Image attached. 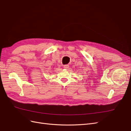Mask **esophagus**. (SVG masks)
Returning a JSON list of instances; mask_svg holds the SVG:
<instances>
[{
    "mask_svg": "<svg viewBox=\"0 0 131 131\" xmlns=\"http://www.w3.org/2000/svg\"><path fill=\"white\" fill-rule=\"evenodd\" d=\"M69 66L68 65V64L63 66V67H64V68H65V69H68L69 68Z\"/></svg>",
    "mask_w": 131,
    "mask_h": 131,
    "instance_id": "obj_1",
    "label": "esophagus"
}]
</instances>
